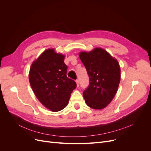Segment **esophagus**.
I'll use <instances>...</instances> for the list:
<instances>
[{
    "instance_id": "obj_1",
    "label": "esophagus",
    "mask_w": 151,
    "mask_h": 151,
    "mask_svg": "<svg viewBox=\"0 0 151 151\" xmlns=\"http://www.w3.org/2000/svg\"><path fill=\"white\" fill-rule=\"evenodd\" d=\"M76 84H77V86L79 87V79H77L76 81Z\"/></svg>"
}]
</instances>
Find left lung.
<instances>
[{"instance_id": "left-lung-1", "label": "left lung", "mask_w": 151, "mask_h": 151, "mask_svg": "<svg viewBox=\"0 0 151 151\" xmlns=\"http://www.w3.org/2000/svg\"><path fill=\"white\" fill-rule=\"evenodd\" d=\"M79 57L89 77V86L83 92L85 101L91 108L103 109L111 103L117 92L120 81L119 63L101 48L81 52Z\"/></svg>"}]
</instances>
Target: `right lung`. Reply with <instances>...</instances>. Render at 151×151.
<instances>
[{"instance_id": "right-lung-1", "label": "right lung", "mask_w": 151, "mask_h": 151, "mask_svg": "<svg viewBox=\"0 0 151 151\" xmlns=\"http://www.w3.org/2000/svg\"><path fill=\"white\" fill-rule=\"evenodd\" d=\"M64 58L54 49H47L33 62L29 70V83L36 98L54 112L67 106L76 88V82L67 77Z\"/></svg>"}]
</instances>
